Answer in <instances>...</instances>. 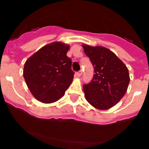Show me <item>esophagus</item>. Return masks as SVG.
Masks as SVG:
<instances>
[{
	"instance_id": "esophagus-1",
	"label": "esophagus",
	"mask_w": 149,
	"mask_h": 149,
	"mask_svg": "<svg viewBox=\"0 0 149 149\" xmlns=\"http://www.w3.org/2000/svg\"><path fill=\"white\" fill-rule=\"evenodd\" d=\"M81 74H82V71H81V70L79 71V72H77V73H76V75H77V77H80Z\"/></svg>"
}]
</instances>
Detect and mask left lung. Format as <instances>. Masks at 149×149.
Returning a JSON list of instances; mask_svg holds the SVG:
<instances>
[{"instance_id":"1","label":"left lung","mask_w":149,"mask_h":149,"mask_svg":"<svg viewBox=\"0 0 149 149\" xmlns=\"http://www.w3.org/2000/svg\"><path fill=\"white\" fill-rule=\"evenodd\" d=\"M83 48L94 67L92 81L83 85L85 98L95 108H111L127 92L130 82L128 69L107 48L86 45H83Z\"/></svg>"}]
</instances>
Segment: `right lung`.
<instances>
[{"instance_id": "1", "label": "right lung", "mask_w": 149, "mask_h": 149, "mask_svg": "<svg viewBox=\"0 0 149 149\" xmlns=\"http://www.w3.org/2000/svg\"><path fill=\"white\" fill-rule=\"evenodd\" d=\"M69 46L62 42L47 45L26 61L24 77L29 89L39 101L52 103L61 98L73 81Z\"/></svg>"}]
</instances>
